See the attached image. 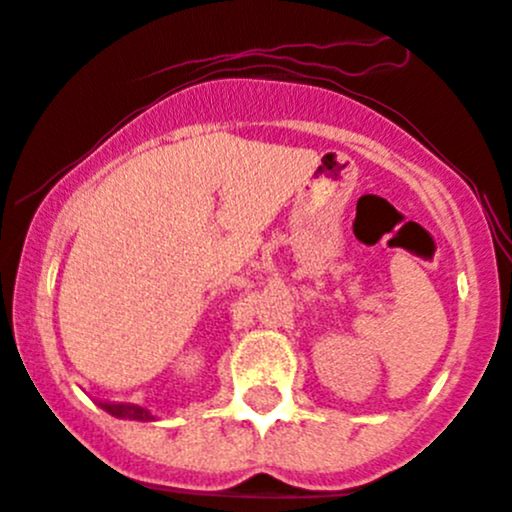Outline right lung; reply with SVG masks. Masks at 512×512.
I'll use <instances>...</instances> for the list:
<instances>
[{
	"instance_id": "right-lung-1",
	"label": "right lung",
	"mask_w": 512,
	"mask_h": 512,
	"mask_svg": "<svg viewBox=\"0 0 512 512\" xmlns=\"http://www.w3.org/2000/svg\"><path fill=\"white\" fill-rule=\"evenodd\" d=\"M99 408L107 410V413L114 415V418L155 420V418H152V413H147L145 408H140V405H132V403H99Z\"/></svg>"
}]
</instances>
